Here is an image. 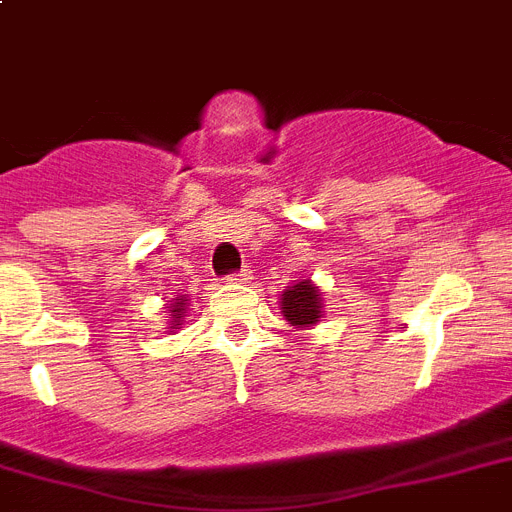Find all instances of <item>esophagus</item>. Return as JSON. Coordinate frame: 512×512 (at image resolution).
Wrapping results in <instances>:
<instances>
[{"label":"esophagus","instance_id":"obj_1","mask_svg":"<svg viewBox=\"0 0 512 512\" xmlns=\"http://www.w3.org/2000/svg\"><path fill=\"white\" fill-rule=\"evenodd\" d=\"M246 279H248V274L240 272V274H233V277L227 279V282H230V285H240V282H246Z\"/></svg>","mask_w":512,"mask_h":512}]
</instances>
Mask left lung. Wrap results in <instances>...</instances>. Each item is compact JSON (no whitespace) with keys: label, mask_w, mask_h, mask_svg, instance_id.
<instances>
[{"label":"left lung","mask_w":512,"mask_h":512,"mask_svg":"<svg viewBox=\"0 0 512 512\" xmlns=\"http://www.w3.org/2000/svg\"><path fill=\"white\" fill-rule=\"evenodd\" d=\"M279 310H282L285 321H290V326H295L298 331L313 329L326 313L321 290L313 279H295V285H290L279 295Z\"/></svg>","instance_id":"obj_1"}]
</instances>
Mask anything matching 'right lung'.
<instances>
[{"label":"right lung","mask_w":512,"mask_h":512,"mask_svg":"<svg viewBox=\"0 0 512 512\" xmlns=\"http://www.w3.org/2000/svg\"><path fill=\"white\" fill-rule=\"evenodd\" d=\"M165 305H168V331L176 334V329H181L186 310H189V295H176L173 300H165Z\"/></svg>","instance_id":"right-lung-1"}]
</instances>
